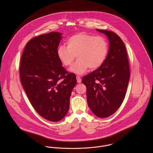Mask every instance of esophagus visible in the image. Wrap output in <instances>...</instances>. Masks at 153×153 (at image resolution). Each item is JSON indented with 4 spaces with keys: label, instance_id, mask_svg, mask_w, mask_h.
Returning <instances> with one entry per match:
<instances>
[{
    "label": "esophagus",
    "instance_id": "34e87169",
    "mask_svg": "<svg viewBox=\"0 0 153 153\" xmlns=\"http://www.w3.org/2000/svg\"><path fill=\"white\" fill-rule=\"evenodd\" d=\"M76 80H77V82H78V83H81V78H80V76H76Z\"/></svg>",
    "mask_w": 153,
    "mask_h": 153
}]
</instances>
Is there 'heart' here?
Listing matches in <instances>:
<instances>
[{"label":"heart","instance_id":"obj_1","mask_svg":"<svg viewBox=\"0 0 153 153\" xmlns=\"http://www.w3.org/2000/svg\"><path fill=\"white\" fill-rule=\"evenodd\" d=\"M67 46L62 45L57 49L58 57L63 65L70 66L75 56L78 58L69 71L78 75H82L88 68L97 69L105 62L108 45L102 36H95L85 33L75 34L69 38Z\"/></svg>","mask_w":153,"mask_h":153}]
</instances>
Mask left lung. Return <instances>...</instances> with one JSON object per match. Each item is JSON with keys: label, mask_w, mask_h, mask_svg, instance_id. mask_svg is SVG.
<instances>
[{"label": "left lung", "mask_w": 153, "mask_h": 153, "mask_svg": "<svg viewBox=\"0 0 153 153\" xmlns=\"http://www.w3.org/2000/svg\"><path fill=\"white\" fill-rule=\"evenodd\" d=\"M109 41V50L104 64L83 77L87 87V103L98 117H108L120 108L130 79V67L126 46L115 33L100 29Z\"/></svg>", "instance_id": "1"}]
</instances>
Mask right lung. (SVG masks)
I'll list each match as a JSON object with an SVG mask.
<instances>
[{
    "mask_svg": "<svg viewBox=\"0 0 153 153\" xmlns=\"http://www.w3.org/2000/svg\"><path fill=\"white\" fill-rule=\"evenodd\" d=\"M62 33L51 32L30 39L25 46L19 67L21 81L29 100L45 119L57 122L69 108L76 76L68 73L57 55Z\"/></svg>",
    "mask_w": 153,
    "mask_h": 153,
    "instance_id": "right-lung-1",
    "label": "right lung"
}]
</instances>
